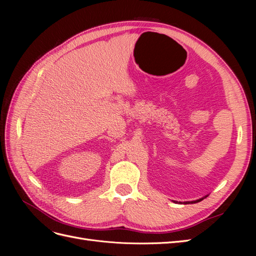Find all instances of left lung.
Masks as SVG:
<instances>
[{
	"label": "left lung",
	"mask_w": 256,
	"mask_h": 256,
	"mask_svg": "<svg viewBox=\"0 0 256 256\" xmlns=\"http://www.w3.org/2000/svg\"><path fill=\"white\" fill-rule=\"evenodd\" d=\"M206 196H204V198H198V200H191V202H180V204H194V203H198V202H200V200H203ZM174 203H178V202H175V200H173Z\"/></svg>",
	"instance_id": "left-lung-1"
}]
</instances>
